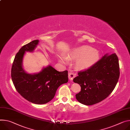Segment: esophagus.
Masks as SVG:
<instances>
[{"instance_id":"34e87169","label":"esophagus","mask_w":130,"mask_h":130,"mask_svg":"<svg viewBox=\"0 0 130 130\" xmlns=\"http://www.w3.org/2000/svg\"><path fill=\"white\" fill-rule=\"evenodd\" d=\"M75 76H76V75L73 73L70 72L68 73V78L70 80H72Z\"/></svg>"}]
</instances>
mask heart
Masks as SVG:
<instances>
[{"label": "heart", "mask_w": 130, "mask_h": 130, "mask_svg": "<svg viewBox=\"0 0 130 130\" xmlns=\"http://www.w3.org/2000/svg\"><path fill=\"white\" fill-rule=\"evenodd\" d=\"M72 60H77L76 66L81 69H86L95 64L99 60L100 54L98 51L88 45L79 46L73 49L69 55ZM62 61L66 62L67 59L63 57Z\"/></svg>", "instance_id": "1"}]
</instances>
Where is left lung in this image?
<instances>
[{
    "mask_svg": "<svg viewBox=\"0 0 130 130\" xmlns=\"http://www.w3.org/2000/svg\"><path fill=\"white\" fill-rule=\"evenodd\" d=\"M78 74L73 79L81 87V91L76 95V99L86 105L97 104L110 95L118 81V58L115 53H106L92 67Z\"/></svg>",
    "mask_w": 130,
    "mask_h": 130,
    "instance_id": "8db88e82",
    "label": "left lung"
}]
</instances>
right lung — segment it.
<instances>
[{
    "label": "right lung",
    "mask_w": 130,
    "mask_h": 130,
    "mask_svg": "<svg viewBox=\"0 0 130 130\" xmlns=\"http://www.w3.org/2000/svg\"><path fill=\"white\" fill-rule=\"evenodd\" d=\"M38 42L33 40L20 49L14 59L11 75L15 89L22 97L34 104H44L54 98L59 87L68 82V71L58 72L49 65L36 74L25 72L22 67L23 56L25 51L32 52Z\"/></svg>",
    "instance_id": "right-lung-1"
}]
</instances>
